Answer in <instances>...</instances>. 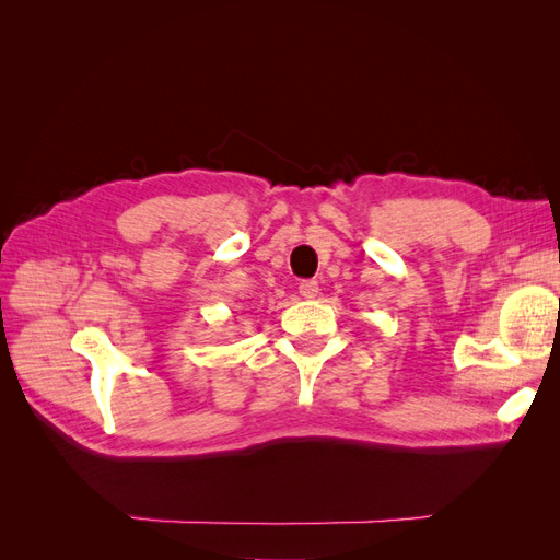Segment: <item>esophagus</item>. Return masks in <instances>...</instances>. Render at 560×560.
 Instances as JSON below:
<instances>
[{"label": "esophagus", "instance_id": "34e87169", "mask_svg": "<svg viewBox=\"0 0 560 560\" xmlns=\"http://www.w3.org/2000/svg\"><path fill=\"white\" fill-rule=\"evenodd\" d=\"M299 294H301L303 299L313 301V299L319 294V284H317L315 280H303V282L299 284Z\"/></svg>", "mask_w": 560, "mask_h": 560}]
</instances>
